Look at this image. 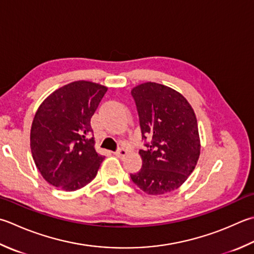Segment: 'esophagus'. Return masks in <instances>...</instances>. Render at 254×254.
Masks as SVG:
<instances>
[{"instance_id": "esophagus-1", "label": "esophagus", "mask_w": 254, "mask_h": 254, "mask_svg": "<svg viewBox=\"0 0 254 254\" xmlns=\"http://www.w3.org/2000/svg\"><path fill=\"white\" fill-rule=\"evenodd\" d=\"M127 150H124V148H119L117 152H114V155L118 156L119 158H123L124 156L127 155Z\"/></svg>"}]
</instances>
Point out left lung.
<instances>
[{
  "instance_id": "obj_1",
  "label": "left lung",
  "mask_w": 254,
  "mask_h": 254,
  "mask_svg": "<svg viewBox=\"0 0 254 254\" xmlns=\"http://www.w3.org/2000/svg\"><path fill=\"white\" fill-rule=\"evenodd\" d=\"M131 94L142 137L152 136L138 152L142 168L131 174L132 181L148 195L171 192L186 182L200 155L196 114L183 94L161 83H141Z\"/></svg>"
}]
</instances>
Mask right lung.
Returning <instances> with one entry per match:
<instances>
[{
    "mask_svg": "<svg viewBox=\"0 0 254 254\" xmlns=\"http://www.w3.org/2000/svg\"><path fill=\"white\" fill-rule=\"evenodd\" d=\"M100 83L79 80L55 90L35 113L31 127L33 160L44 180L64 191L96 177L104 156L94 148L91 118L107 92Z\"/></svg>",
    "mask_w": 254,
    "mask_h": 254,
    "instance_id": "add662e5",
    "label": "right lung"
}]
</instances>
